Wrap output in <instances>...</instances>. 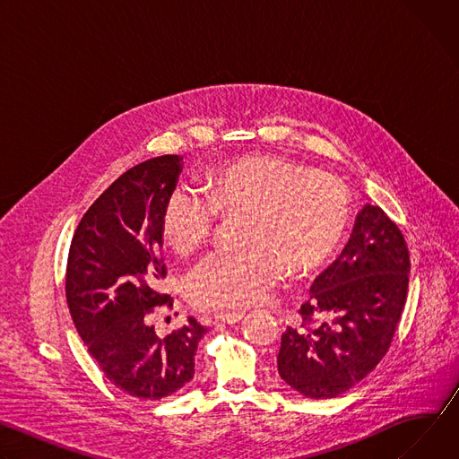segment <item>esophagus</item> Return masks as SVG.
I'll list each match as a JSON object with an SVG mask.
<instances>
[{
  "instance_id": "obj_1",
  "label": "esophagus",
  "mask_w": 459,
  "mask_h": 459,
  "mask_svg": "<svg viewBox=\"0 0 459 459\" xmlns=\"http://www.w3.org/2000/svg\"><path fill=\"white\" fill-rule=\"evenodd\" d=\"M216 323H229V325H234L238 321L243 319V312H220L214 316Z\"/></svg>"
}]
</instances>
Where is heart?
Returning <instances> with one entry per match:
<instances>
[{"label":"heart","mask_w":459,"mask_h":459,"mask_svg":"<svg viewBox=\"0 0 459 459\" xmlns=\"http://www.w3.org/2000/svg\"><path fill=\"white\" fill-rule=\"evenodd\" d=\"M220 214L241 216L243 247L194 269L186 296L200 308H243L264 301L285 269L305 276L334 252L349 223L351 195L340 179L307 163L247 156L209 176L207 198L174 188L160 230L176 254L188 257L209 243Z\"/></svg>","instance_id":"1"}]
</instances>
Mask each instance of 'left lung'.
Returning <instances> with one entry per match:
<instances>
[{
    "label": "left lung",
    "instance_id": "8db88e82",
    "mask_svg": "<svg viewBox=\"0 0 459 459\" xmlns=\"http://www.w3.org/2000/svg\"><path fill=\"white\" fill-rule=\"evenodd\" d=\"M409 273L402 230L367 204L340 257L314 280L299 308L303 323L281 336V379L312 400L336 398L359 383L394 338Z\"/></svg>",
    "mask_w": 459,
    "mask_h": 459
}]
</instances>
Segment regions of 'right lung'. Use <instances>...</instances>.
<instances>
[{"label":"right lung","mask_w":459,"mask_h":459,"mask_svg":"<svg viewBox=\"0 0 459 459\" xmlns=\"http://www.w3.org/2000/svg\"><path fill=\"white\" fill-rule=\"evenodd\" d=\"M183 158L167 154L121 174L82 218L69 250L67 303L76 331L107 379L140 400H161L194 377V356L207 333L188 317L160 338L154 307H172L158 290L167 269L160 250L161 212Z\"/></svg>","instance_id":"add662e5"}]
</instances>
